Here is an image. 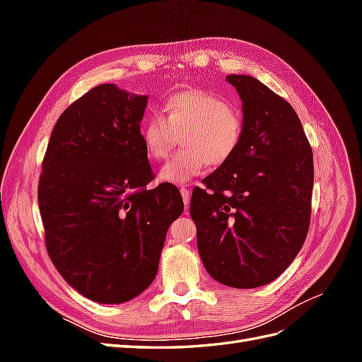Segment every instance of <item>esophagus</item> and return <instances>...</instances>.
<instances>
[{
    "label": "esophagus",
    "instance_id": "34e87169",
    "mask_svg": "<svg viewBox=\"0 0 362 362\" xmlns=\"http://www.w3.org/2000/svg\"><path fill=\"white\" fill-rule=\"evenodd\" d=\"M181 192V196H182V202L185 205V210H189V201H190V192L185 189V187H181L180 189Z\"/></svg>",
    "mask_w": 362,
    "mask_h": 362
}]
</instances>
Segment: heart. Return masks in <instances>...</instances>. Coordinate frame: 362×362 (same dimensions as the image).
Instances as JSON below:
<instances>
[{
  "mask_svg": "<svg viewBox=\"0 0 362 362\" xmlns=\"http://www.w3.org/2000/svg\"><path fill=\"white\" fill-rule=\"evenodd\" d=\"M163 108L166 116L152 115L141 127V141L146 156L160 161L169 156L180 134L182 149L158 175L164 182L185 184L208 164L221 168L242 146L243 112L221 95L202 89L180 90L166 98Z\"/></svg>",
  "mask_w": 362,
  "mask_h": 362,
  "instance_id": "1",
  "label": "heart"
}]
</instances>
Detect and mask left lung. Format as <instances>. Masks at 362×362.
Masks as SVG:
<instances>
[{"label": "left lung", "mask_w": 362, "mask_h": 362, "mask_svg": "<svg viewBox=\"0 0 362 362\" xmlns=\"http://www.w3.org/2000/svg\"><path fill=\"white\" fill-rule=\"evenodd\" d=\"M242 100L245 136L231 161L196 187L190 216L206 272L257 288L286 270L308 234L313 149L294 108L249 75H228Z\"/></svg>", "instance_id": "1"}]
</instances>
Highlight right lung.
<instances>
[{
    "mask_svg": "<svg viewBox=\"0 0 362 362\" xmlns=\"http://www.w3.org/2000/svg\"><path fill=\"white\" fill-rule=\"evenodd\" d=\"M146 95L115 84L93 87L62 113L43 157L37 201L48 255L93 302L122 303L151 286L184 210L178 189H146Z\"/></svg>",
    "mask_w": 362,
    "mask_h": 362,
    "instance_id": "1",
    "label": "right lung"
}]
</instances>
